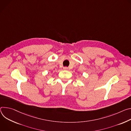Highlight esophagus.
Here are the masks:
<instances>
[{
    "instance_id": "34e87169",
    "label": "esophagus",
    "mask_w": 131,
    "mask_h": 131,
    "mask_svg": "<svg viewBox=\"0 0 131 131\" xmlns=\"http://www.w3.org/2000/svg\"><path fill=\"white\" fill-rule=\"evenodd\" d=\"M63 69L64 70H68V68H67V67H63Z\"/></svg>"
}]
</instances>
